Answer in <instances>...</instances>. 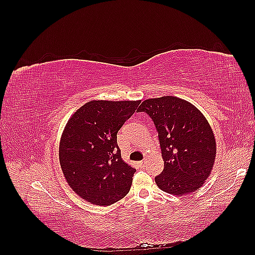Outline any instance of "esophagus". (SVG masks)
Returning <instances> with one entry per match:
<instances>
[{
    "label": "esophagus",
    "instance_id": "obj_1",
    "mask_svg": "<svg viewBox=\"0 0 255 255\" xmlns=\"http://www.w3.org/2000/svg\"><path fill=\"white\" fill-rule=\"evenodd\" d=\"M145 163H146V159H142V160L140 161V164H141V165H144Z\"/></svg>",
    "mask_w": 255,
    "mask_h": 255
}]
</instances>
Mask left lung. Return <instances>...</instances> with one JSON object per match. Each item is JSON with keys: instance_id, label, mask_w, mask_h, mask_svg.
I'll return each mask as SVG.
<instances>
[{"instance_id": "obj_1", "label": "left lung", "mask_w": 255, "mask_h": 255, "mask_svg": "<svg viewBox=\"0 0 255 255\" xmlns=\"http://www.w3.org/2000/svg\"><path fill=\"white\" fill-rule=\"evenodd\" d=\"M138 112L149 115L158 133L164 170L155 176L157 186L175 196L201 187L216 157L215 136L203 114L172 96L145 100Z\"/></svg>"}]
</instances>
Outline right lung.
<instances>
[{"mask_svg":"<svg viewBox=\"0 0 255 255\" xmlns=\"http://www.w3.org/2000/svg\"><path fill=\"white\" fill-rule=\"evenodd\" d=\"M140 101H90L69 119L59 143L61 170L81 198L111 205L129 191L136 169L121 158L117 133Z\"/></svg>","mask_w":255,"mask_h":255,"instance_id":"right-lung-1","label":"right lung"}]
</instances>
